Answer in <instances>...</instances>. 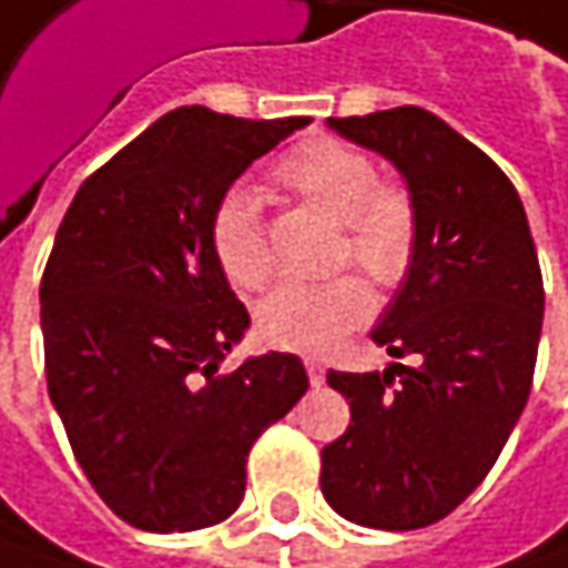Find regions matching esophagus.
I'll list each match as a JSON object with an SVG mask.
<instances>
[{
    "label": "esophagus",
    "mask_w": 568,
    "mask_h": 568,
    "mask_svg": "<svg viewBox=\"0 0 568 568\" xmlns=\"http://www.w3.org/2000/svg\"><path fill=\"white\" fill-rule=\"evenodd\" d=\"M302 361H305V371H308L312 387H322V381H325V367H322V361H318V357H312V354H305Z\"/></svg>",
    "instance_id": "esophagus-1"
}]
</instances>
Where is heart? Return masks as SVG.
I'll list each match as a JSON object with an SVG mask.
<instances>
[{
    "label": "heart",
    "instance_id": "heart-1",
    "mask_svg": "<svg viewBox=\"0 0 568 568\" xmlns=\"http://www.w3.org/2000/svg\"><path fill=\"white\" fill-rule=\"evenodd\" d=\"M273 179L344 224L337 260H354L381 285L406 276L416 250V211L403 191L381 184L364 152L337 139H308L276 162ZM211 250L233 288L256 292L270 283L273 250L256 191L233 187L221 197L211 217ZM371 308L374 295L357 276L285 283L256 308V328L276 347L322 351L361 325Z\"/></svg>",
    "mask_w": 568,
    "mask_h": 568
}]
</instances>
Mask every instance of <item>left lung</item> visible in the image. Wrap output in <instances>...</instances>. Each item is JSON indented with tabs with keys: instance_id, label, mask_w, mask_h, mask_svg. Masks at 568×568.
Instances as JSON below:
<instances>
[{
	"instance_id": "obj_1",
	"label": "left lung",
	"mask_w": 568,
	"mask_h": 568,
	"mask_svg": "<svg viewBox=\"0 0 568 568\" xmlns=\"http://www.w3.org/2000/svg\"><path fill=\"white\" fill-rule=\"evenodd\" d=\"M328 126L384 155L416 211L413 263L374 344L416 364L341 374L351 426L322 448V494L374 530H419L485 481L537 367L542 276L517 187L429 110L396 106Z\"/></svg>"
}]
</instances>
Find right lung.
I'll return each mask as SVG.
<instances>
[{
	"mask_svg": "<svg viewBox=\"0 0 568 568\" xmlns=\"http://www.w3.org/2000/svg\"><path fill=\"white\" fill-rule=\"evenodd\" d=\"M305 116L179 106L74 194L44 276L51 403L106 507L152 534L227 520L253 442L305 396L295 354L221 361L250 328L211 250L231 184Z\"/></svg>",
	"mask_w": 568,
	"mask_h": 568,
	"instance_id": "add662e5",
	"label": "right lung"
}]
</instances>
